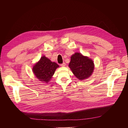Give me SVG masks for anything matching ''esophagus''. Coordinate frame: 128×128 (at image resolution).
I'll use <instances>...</instances> for the list:
<instances>
[{
    "label": "esophagus",
    "mask_w": 128,
    "mask_h": 128,
    "mask_svg": "<svg viewBox=\"0 0 128 128\" xmlns=\"http://www.w3.org/2000/svg\"><path fill=\"white\" fill-rule=\"evenodd\" d=\"M65 65H66V64H65V63H63L61 64L60 65V66H61V67H64Z\"/></svg>",
    "instance_id": "obj_1"
}]
</instances>
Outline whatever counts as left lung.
I'll list each match as a JSON object with an SVG mask.
<instances>
[{
  "label": "left lung",
  "instance_id": "1",
  "mask_svg": "<svg viewBox=\"0 0 128 128\" xmlns=\"http://www.w3.org/2000/svg\"><path fill=\"white\" fill-rule=\"evenodd\" d=\"M69 67L74 75L80 80L91 76L94 69V64L92 59L77 52L71 57Z\"/></svg>",
  "mask_w": 128,
  "mask_h": 128
}]
</instances>
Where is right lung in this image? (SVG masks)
Returning <instances> with one entry per match:
<instances>
[{
  "label": "right lung",
  "instance_id": "right-lung-1",
  "mask_svg": "<svg viewBox=\"0 0 128 128\" xmlns=\"http://www.w3.org/2000/svg\"><path fill=\"white\" fill-rule=\"evenodd\" d=\"M59 67L57 63L51 62L50 59L43 56L33 67L32 71L40 81L48 83Z\"/></svg>",
  "mask_w": 128,
  "mask_h": 128
}]
</instances>
